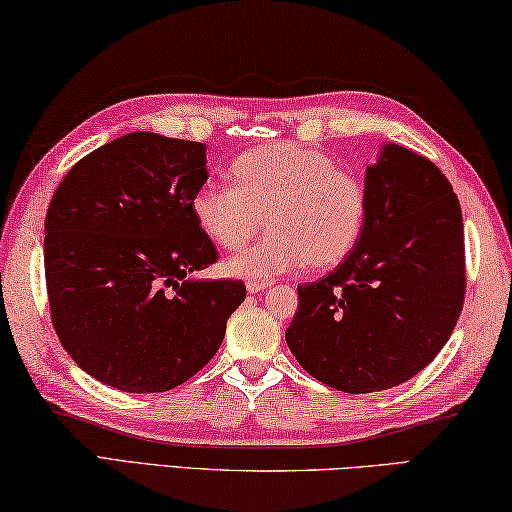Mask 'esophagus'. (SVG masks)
<instances>
[{
    "mask_svg": "<svg viewBox=\"0 0 512 512\" xmlns=\"http://www.w3.org/2000/svg\"><path fill=\"white\" fill-rule=\"evenodd\" d=\"M270 281H263V279H249L247 281V292L249 294H258V292H263V290H267L270 288Z\"/></svg>",
    "mask_w": 512,
    "mask_h": 512,
    "instance_id": "obj_1",
    "label": "esophagus"
}]
</instances>
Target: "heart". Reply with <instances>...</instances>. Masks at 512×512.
<instances>
[{"mask_svg": "<svg viewBox=\"0 0 512 512\" xmlns=\"http://www.w3.org/2000/svg\"><path fill=\"white\" fill-rule=\"evenodd\" d=\"M233 184L204 182L191 209L206 238L238 249L263 227L270 233L227 261L242 279H267L303 265L328 270L360 245L366 227V191L339 170L324 150L270 143L233 159Z\"/></svg>", "mask_w": 512, "mask_h": 512, "instance_id": "1", "label": "heart"}]
</instances>
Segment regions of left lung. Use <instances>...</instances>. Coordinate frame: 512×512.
I'll return each instance as SVG.
<instances>
[{
    "label": "left lung",
    "mask_w": 512,
    "mask_h": 512,
    "mask_svg": "<svg viewBox=\"0 0 512 512\" xmlns=\"http://www.w3.org/2000/svg\"><path fill=\"white\" fill-rule=\"evenodd\" d=\"M364 191L360 245L324 279L299 285L285 330L303 369L344 393L384 391L423 371L465 297L463 215L441 170L387 143Z\"/></svg>",
    "instance_id": "8db88e82"
}]
</instances>
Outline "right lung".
I'll use <instances>...</instances> for the list:
<instances>
[{
  "instance_id": "right-lung-1",
  "label": "right lung",
  "mask_w": 512,
  "mask_h": 512,
  "mask_svg": "<svg viewBox=\"0 0 512 512\" xmlns=\"http://www.w3.org/2000/svg\"><path fill=\"white\" fill-rule=\"evenodd\" d=\"M206 146L130 132L62 179L44 220L51 324L80 369L128 393L170 391L209 364L242 281L191 279L218 261L191 200Z\"/></svg>"
}]
</instances>
